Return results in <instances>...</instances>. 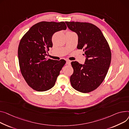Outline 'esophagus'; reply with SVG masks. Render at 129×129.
Here are the masks:
<instances>
[{
    "label": "esophagus",
    "mask_w": 129,
    "mask_h": 129,
    "mask_svg": "<svg viewBox=\"0 0 129 129\" xmlns=\"http://www.w3.org/2000/svg\"><path fill=\"white\" fill-rule=\"evenodd\" d=\"M71 61H69V60H67L66 61V64L67 65H71Z\"/></svg>",
    "instance_id": "obj_1"
}]
</instances>
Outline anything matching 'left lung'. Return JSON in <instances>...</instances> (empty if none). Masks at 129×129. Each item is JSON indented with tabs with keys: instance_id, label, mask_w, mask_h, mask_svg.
Masks as SVG:
<instances>
[{
	"instance_id": "1",
	"label": "left lung",
	"mask_w": 129,
	"mask_h": 129,
	"mask_svg": "<svg viewBox=\"0 0 129 129\" xmlns=\"http://www.w3.org/2000/svg\"><path fill=\"white\" fill-rule=\"evenodd\" d=\"M78 37L77 49L84 51V64L72 62L74 73L70 81L74 89L82 93L90 92L104 80L111 62V54L108 42L101 30L89 23L65 22Z\"/></svg>"
}]
</instances>
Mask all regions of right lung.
Wrapping results in <instances>:
<instances>
[{"mask_svg": "<svg viewBox=\"0 0 129 129\" xmlns=\"http://www.w3.org/2000/svg\"><path fill=\"white\" fill-rule=\"evenodd\" d=\"M64 22H40L28 30L21 39L18 48L20 70L26 82L37 91L52 88L66 61L46 58L52 48V37L59 30H66Z\"/></svg>", "mask_w": 129, "mask_h": 129, "instance_id": "1", "label": "right lung"}]
</instances>
